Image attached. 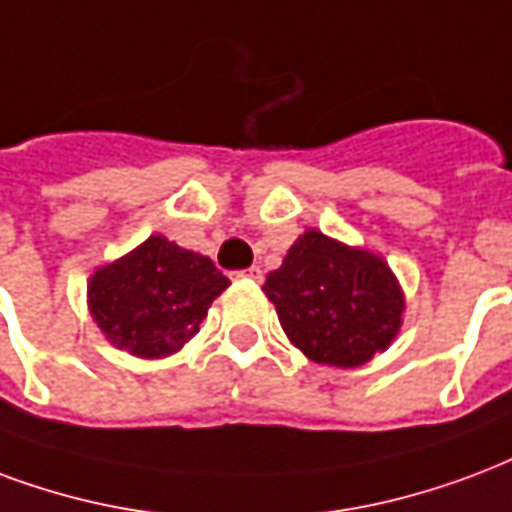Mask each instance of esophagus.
I'll use <instances>...</instances> for the list:
<instances>
[{
    "instance_id": "obj_1",
    "label": "esophagus",
    "mask_w": 512,
    "mask_h": 512,
    "mask_svg": "<svg viewBox=\"0 0 512 512\" xmlns=\"http://www.w3.org/2000/svg\"><path fill=\"white\" fill-rule=\"evenodd\" d=\"M241 276H244V279H252V282H263V271H260V266L246 268V271H241Z\"/></svg>"
}]
</instances>
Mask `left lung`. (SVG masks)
Returning a JSON list of instances; mask_svg holds the SVG:
<instances>
[{"label":"left lung","mask_w":512,"mask_h":512,"mask_svg":"<svg viewBox=\"0 0 512 512\" xmlns=\"http://www.w3.org/2000/svg\"><path fill=\"white\" fill-rule=\"evenodd\" d=\"M263 293L276 306L287 339L306 358L355 369L385 352L404 320V290L391 266L363 246L304 230Z\"/></svg>","instance_id":"left-lung-1"}]
</instances>
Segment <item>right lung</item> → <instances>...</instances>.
Here are the masks:
<instances>
[{
    "instance_id": "1",
    "label": "right lung",
    "mask_w": 512,
    "mask_h": 512,
    "mask_svg": "<svg viewBox=\"0 0 512 512\" xmlns=\"http://www.w3.org/2000/svg\"><path fill=\"white\" fill-rule=\"evenodd\" d=\"M227 285L230 279L206 255L165 236H149L97 268L86 298L94 323L113 347L151 361L179 352Z\"/></svg>"
}]
</instances>
